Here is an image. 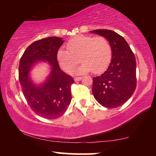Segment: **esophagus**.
<instances>
[{
    "instance_id": "1",
    "label": "esophagus",
    "mask_w": 156,
    "mask_h": 156,
    "mask_svg": "<svg viewBox=\"0 0 156 156\" xmlns=\"http://www.w3.org/2000/svg\"><path fill=\"white\" fill-rule=\"evenodd\" d=\"M81 79H82V77H75L74 78V80L76 82L79 81V80H80Z\"/></svg>"
}]
</instances>
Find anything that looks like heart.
I'll return each instance as SVG.
<instances>
[{"instance_id":"obj_1","label":"heart","mask_w":156,"mask_h":156,"mask_svg":"<svg viewBox=\"0 0 156 156\" xmlns=\"http://www.w3.org/2000/svg\"><path fill=\"white\" fill-rule=\"evenodd\" d=\"M66 48L68 51L62 48L58 51L56 58L59 66L67 73L71 72L80 60L82 63L75 70L76 73L91 70L99 73L106 69L112 59L111 43L102 36L79 35L68 41Z\"/></svg>"}]
</instances>
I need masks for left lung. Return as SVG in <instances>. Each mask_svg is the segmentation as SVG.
I'll return each mask as SVG.
<instances>
[{
	"label": "left lung",
	"mask_w": 156,
	"mask_h": 156,
	"mask_svg": "<svg viewBox=\"0 0 156 156\" xmlns=\"http://www.w3.org/2000/svg\"><path fill=\"white\" fill-rule=\"evenodd\" d=\"M104 36L112 47V59L106 71L93 80V94L100 104L108 108L123 105L136 88V61L123 37L107 29L91 30Z\"/></svg>",
	"instance_id": "left-lung-1"
}]
</instances>
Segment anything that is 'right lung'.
I'll use <instances>...</instances> for the list:
<instances>
[{
    "mask_svg": "<svg viewBox=\"0 0 156 156\" xmlns=\"http://www.w3.org/2000/svg\"><path fill=\"white\" fill-rule=\"evenodd\" d=\"M64 41L58 37H48L33 42L20 58L18 78L27 103L37 115L47 119H55L65 113L71 101L73 78L62 71L56 54ZM38 60L47 61L52 66L51 74L40 87L30 81L29 72Z\"/></svg>",
    "mask_w": 156,
    "mask_h": 156,
    "instance_id": "obj_1",
    "label": "right lung"
}]
</instances>
